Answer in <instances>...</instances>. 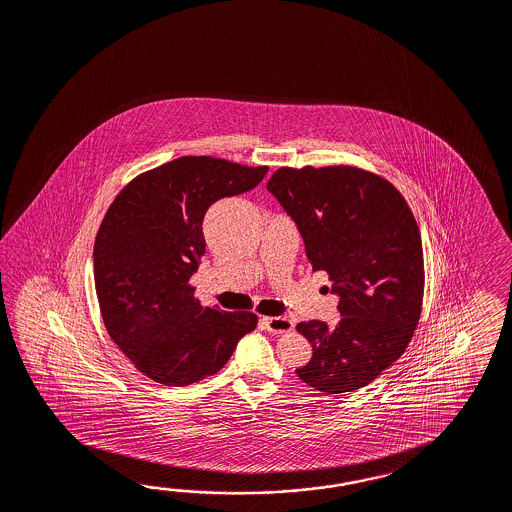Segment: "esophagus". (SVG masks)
<instances>
[{
    "label": "esophagus",
    "mask_w": 512,
    "mask_h": 512,
    "mask_svg": "<svg viewBox=\"0 0 512 512\" xmlns=\"http://www.w3.org/2000/svg\"><path fill=\"white\" fill-rule=\"evenodd\" d=\"M261 326L270 333H289L294 330V322L287 317H263Z\"/></svg>",
    "instance_id": "obj_1"
}]
</instances>
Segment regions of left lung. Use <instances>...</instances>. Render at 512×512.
<instances>
[{
  "label": "left lung",
  "mask_w": 512,
  "mask_h": 512,
  "mask_svg": "<svg viewBox=\"0 0 512 512\" xmlns=\"http://www.w3.org/2000/svg\"><path fill=\"white\" fill-rule=\"evenodd\" d=\"M339 296V322H300L313 345L300 380L337 395L371 384L410 343L421 315V233L401 192L352 166L281 167L266 184Z\"/></svg>",
  "instance_id": "1"
}]
</instances>
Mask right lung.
Instances as JSON below:
<instances>
[{"label":"right lung","mask_w":512,"mask_h":512,"mask_svg":"<svg viewBox=\"0 0 512 512\" xmlns=\"http://www.w3.org/2000/svg\"><path fill=\"white\" fill-rule=\"evenodd\" d=\"M268 167L182 156L128 182L95 240V289L104 326L128 360L164 386L218 373L257 315L205 307L190 285L205 255L210 205L244 194Z\"/></svg>","instance_id":"add662e5"}]
</instances>
